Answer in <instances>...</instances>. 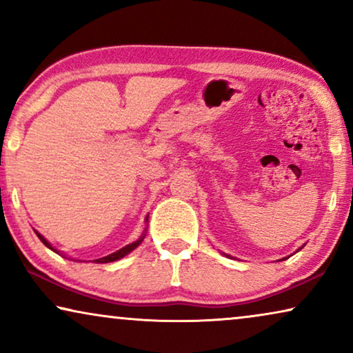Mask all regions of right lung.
<instances>
[{"label": "right lung", "instance_id": "obj_1", "mask_svg": "<svg viewBox=\"0 0 353 353\" xmlns=\"http://www.w3.org/2000/svg\"><path fill=\"white\" fill-rule=\"evenodd\" d=\"M143 239H139V241H137V243H133V244H130V245H127V248H123V249H120V250H117V252H114V254H110V255H108V257H104V259H99V260H103V262H109V260H117V259H120V257H123V255H127L128 252H132V250L137 248V245L141 243Z\"/></svg>", "mask_w": 353, "mask_h": 353}]
</instances>
